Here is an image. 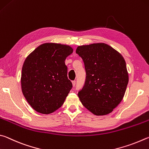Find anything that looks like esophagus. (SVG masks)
<instances>
[{"label": "esophagus", "mask_w": 149, "mask_h": 149, "mask_svg": "<svg viewBox=\"0 0 149 149\" xmlns=\"http://www.w3.org/2000/svg\"><path fill=\"white\" fill-rule=\"evenodd\" d=\"M72 86L74 87L75 85H76V81H75V80H73L72 82Z\"/></svg>", "instance_id": "esophagus-1"}]
</instances>
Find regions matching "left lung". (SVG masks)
<instances>
[{
	"mask_svg": "<svg viewBox=\"0 0 149 149\" xmlns=\"http://www.w3.org/2000/svg\"><path fill=\"white\" fill-rule=\"evenodd\" d=\"M86 77L78 95L83 105L97 116L111 113L121 102L129 78L122 55L105 43L78 46Z\"/></svg>",
	"mask_w": 149,
	"mask_h": 149,
	"instance_id": "obj_1",
	"label": "left lung"
}]
</instances>
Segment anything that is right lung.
<instances>
[{"label":"right lung","mask_w":149,"mask_h":149,"mask_svg":"<svg viewBox=\"0 0 149 149\" xmlns=\"http://www.w3.org/2000/svg\"><path fill=\"white\" fill-rule=\"evenodd\" d=\"M73 49L65 44L44 43L29 55L23 65V94L38 113L48 114L63 105L72 87L65 59Z\"/></svg>","instance_id":"obj_1"}]
</instances>
